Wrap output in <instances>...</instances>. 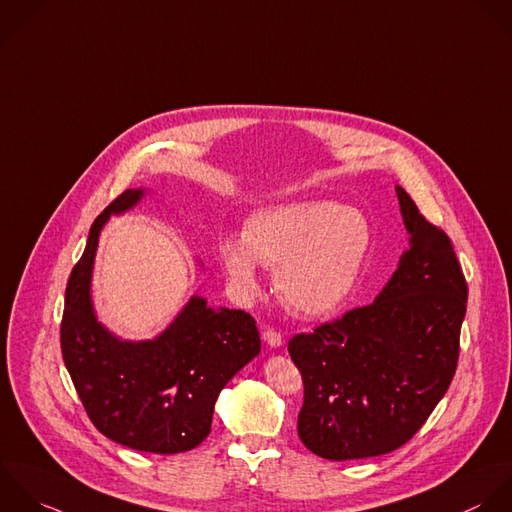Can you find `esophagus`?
<instances>
[{
	"label": "esophagus",
	"instance_id": "1",
	"mask_svg": "<svg viewBox=\"0 0 512 512\" xmlns=\"http://www.w3.org/2000/svg\"><path fill=\"white\" fill-rule=\"evenodd\" d=\"M263 341H265L271 349L283 347V337H281L277 331H273V329H267V331L263 333Z\"/></svg>",
	"mask_w": 512,
	"mask_h": 512
}]
</instances>
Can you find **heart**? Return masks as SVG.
Returning <instances> with one entry per match:
<instances>
[{"mask_svg": "<svg viewBox=\"0 0 512 512\" xmlns=\"http://www.w3.org/2000/svg\"><path fill=\"white\" fill-rule=\"evenodd\" d=\"M371 247L367 217L333 201H297L251 215L243 237H223L219 259L243 295L259 291L257 265L301 317L333 313L353 291Z\"/></svg>", "mask_w": 512, "mask_h": 512, "instance_id": "1", "label": "heart"}]
</instances>
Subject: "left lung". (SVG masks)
<instances>
[{
  "mask_svg": "<svg viewBox=\"0 0 512 512\" xmlns=\"http://www.w3.org/2000/svg\"><path fill=\"white\" fill-rule=\"evenodd\" d=\"M409 249L375 301L289 341L303 375L297 431L321 459L403 447L445 397L459 361L467 283L451 239L395 187Z\"/></svg>",
  "mask_w": 512,
  "mask_h": 512,
  "instance_id": "1",
  "label": "left lung"
}]
</instances>
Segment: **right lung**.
Returning a JSON list of instances; mask_svg holds the SVG:
<instances>
[{
	"label": "right lung",
	"instance_id": "add662e5",
	"mask_svg": "<svg viewBox=\"0 0 512 512\" xmlns=\"http://www.w3.org/2000/svg\"><path fill=\"white\" fill-rule=\"evenodd\" d=\"M147 191L127 189L93 221L65 289L61 353L99 433L133 451L175 455L211 433L219 393L261 353V339L245 311L209 307L201 295L153 339H123L99 321L91 295L99 235Z\"/></svg>",
	"mask_w": 512,
	"mask_h": 512
}]
</instances>
